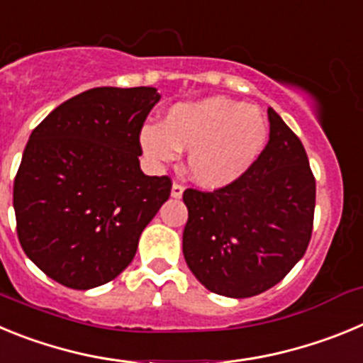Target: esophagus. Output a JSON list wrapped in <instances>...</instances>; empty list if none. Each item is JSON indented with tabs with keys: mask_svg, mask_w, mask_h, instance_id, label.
I'll use <instances>...</instances> for the list:
<instances>
[{
	"mask_svg": "<svg viewBox=\"0 0 363 363\" xmlns=\"http://www.w3.org/2000/svg\"><path fill=\"white\" fill-rule=\"evenodd\" d=\"M182 194H184V185L178 184V182H174V184H172V189H171V196L182 198Z\"/></svg>",
	"mask_w": 363,
	"mask_h": 363,
	"instance_id": "34e87169",
	"label": "esophagus"
}]
</instances>
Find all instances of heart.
I'll return each mask as SVG.
<instances>
[{
  "label": "heart",
  "mask_w": 363,
  "mask_h": 363,
  "mask_svg": "<svg viewBox=\"0 0 363 363\" xmlns=\"http://www.w3.org/2000/svg\"><path fill=\"white\" fill-rule=\"evenodd\" d=\"M269 125L258 107L223 96L178 104L163 125L147 123L140 145L154 163H171L189 149L187 171L207 189L233 184L256 162L267 140Z\"/></svg>",
  "instance_id": "b5f03b06"
}]
</instances>
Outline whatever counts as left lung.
<instances>
[{
    "label": "left lung",
    "instance_id": "obj_1",
    "mask_svg": "<svg viewBox=\"0 0 363 363\" xmlns=\"http://www.w3.org/2000/svg\"><path fill=\"white\" fill-rule=\"evenodd\" d=\"M269 142L236 182L187 189L184 256L211 293L249 298L271 289L306 255L316 182L300 138L271 107Z\"/></svg>",
    "mask_w": 363,
    "mask_h": 363
}]
</instances>
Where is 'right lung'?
<instances>
[{
  "mask_svg": "<svg viewBox=\"0 0 363 363\" xmlns=\"http://www.w3.org/2000/svg\"><path fill=\"white\" fill-rule=\"evenodd\" d=\"M158 101L152 86H98L32 130L14 178L16 229L25 255L57 284L85 291L114 280L171 196V178L143 174L138 160Z\"/></svg>",
  "mask_w": 363,
  "mask_h": 363,
  "instance_id": "obj_1",
  "label": "right lung"
}]
</instances>
